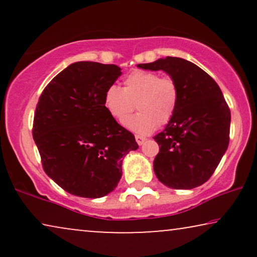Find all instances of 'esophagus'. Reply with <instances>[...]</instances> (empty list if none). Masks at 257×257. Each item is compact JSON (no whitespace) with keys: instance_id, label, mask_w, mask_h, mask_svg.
Here are the masks:
<instances>
[{"instance_id":"esophagus-1","label":"esophagus","mask_w":257,"mask_h":257,"mask_svg":"<svg viewBox=\"0 0 257 257\" xmlns=\"http://www.w3.org/2000/svg\"><path fill=\"white\" fill-rule=\"evenodd\" d=\"M136 142L140 146L146 142V138H145V137H143V136H136Z\"/></svg>"}]
</instances>
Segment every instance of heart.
<instances>
[{
	"label": "heart",
	"mask_w": 257,
	"mask_h": 257,
	"mask_svg": "<svg viewBox=\"0 0 257 257\" xmlns=\"http://www.w3.org/2000/svg\"><path fill=\"white\" fill-rule=\"evenodd\" d=\"M180 90L171 77H160L157 72L135 71L122 82V89L110 85L104 93V106L117 121H122L138 108V113L127 118L124 125L139 135H149L158 124L165 125L177 112Z\"/></svg>",
	"instance_id": "heart-1"
}]
</instances>
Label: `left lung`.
Here are the masks:
<instances>
[{"label": "left lung", "mask_w": 257, "mask_h": 257, "mask_svg": "<svg viewBox=\"0 0 257 257\" xmlns=\"http://www.w3.org/2000/svg\"><path fill=\"white\" fill-rule=\"evenodd\" d=\"M163 70L178 83L180 100L174 117L154 140L157 178L173 189H192L212 177L229 144L230 111L220 87L194 63L166 57L137 65Z\"/></svg>", "instance_id": "left-lung-1"}]
</instances>
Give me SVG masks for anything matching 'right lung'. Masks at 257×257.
<instances>
[{
  "label": "right lung",
  "instance_id": "1",
  "mask_svg": "<svg viewBox=\"0 0 257 257\" xmlns=\"http://www.w3.org/2000/svg\"><path fill=\"white\" fill-rule=\"evenodd\" d=\"M121 69L76 62L48 84L36 106L33 137L44 172L70 194L97 199L117 187L135 136L104 106L105 90Z\"/></svg>",
  "mask_w": 257,
  "mask_h": 257
}]
</instances>
